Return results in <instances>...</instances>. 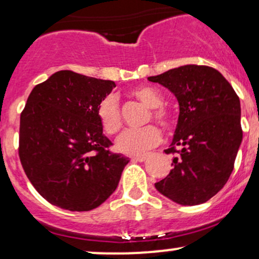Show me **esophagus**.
<instances>
[{
  "label": "esophagus",
  "mask_w": 259,
  "mask_h": 259,
  "mask_svg": "<svg viewBox=\"0 0 259 259\" xmlns=\"http://www.w3.org/2000/svg\"><path fill=\"white\" fill-rule=\"evenodd\" d=\"M147 158L146 154H139V156H134L133 159L136 160V162H144L145 159Z\"/></svg>",
  "instance_id": "obj_1"
}]
</instances>
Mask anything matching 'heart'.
I'll use <instances>...</instances> for the list:
<instances>
[{"instance_id": "b5f03b06", "label": "heart", "mask_w": 259, "mask_h": 259, "mask_svg": "<svg viewBox=\"0 0 259 259\" xmlns=\"http://www.w3.org/2000/svg\"><path fill=\"white\" fill-rule=\"evenodd\" d=\"M132 96L151 108V117L163 129L170 130L174 126V115L168 108L162 106L163 97L158 91L151 86H136ZM96 115L102 126V130L108 135H115L123 126L119 102L115 95H107L100 101L96 108ZM160 133L154 125H147L141 129H130L121 134L117 140V148L125 154H141L158 145Z\"/></svg>"}]
</instances>
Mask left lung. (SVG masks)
Returning <instances> with one entry per match:
<instances>
[{
	"label": "left lung",
	"instance_id": "left-lung-1",
	"mask_svg": "<svg viewBox=\"0 0 259 259\" xmlns=\"http://www.w3.org/2000/svg\"><path fill=\"white\" fill-rule=\"evenodd\" d=\"M148 80L171 91L179 102L173 142V169L156 189L169 200L196 206L227 184L242 141L241 107L233 86L218 70L187 64Z\"/></svg>",
	"mask_w": 259,
	"mask_h": 259
}]
</instances>
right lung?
I'll use <instances>...</instances> for the list:
<instances>
[{
	"label": "right lung",
	"instance_id": "1",
	"mask_svg": "<svg viewBox=\"0 0 259 259\" xmlns=\"http://www.w3.org/2000/svg\"><path fill=\"white\" fill-rule=\"evenodd\" d=\"M114 81L59 70L32 89L20 114L19 158L46 201L85 212L119 184L129 158L109 151L96 108Z\"/></svg>",
	"mask_w": 259,
	"mask_h": 259
}]
</instances>
